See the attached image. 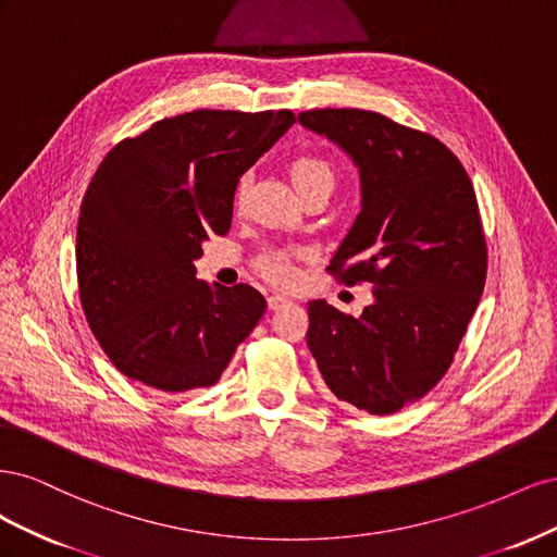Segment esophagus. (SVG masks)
<instances>
[{"mask_svg": "<svg viewBox=\"0 0 557 557\" xmlns=\"http://www.w3.org/2000/svg\"><path fill=\"white\" fill-rule=\"evenodd\" d=\"M267 305H269V309L278 311V309H283V307L293 305V301H290L288 297H283V295H269V297H267Z\"/></svg>", "mask_w": 557, "mask_h": 557, "instance_id": "esophagus-1", "label": "esophagus"}]
</instances>
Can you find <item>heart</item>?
I'll return each mask as SVG.
<instances>
[{"label":"heart","mask_w":557,"mask_h":557,"mask_svg":"<svg viewBox=\"0 0 557 557\" xmlns=\"http://www.w3.org/2000/svg\"><path fill=\"white\" fill-rule=\"evenodd\" d=\"M290 176L301 197L311 193H332L336 185V166L323 156H299L290 162ZM246 181L239 183L237 201H244ZM307 248H267L256 260V269L262 278L274 285H290L297 278L295 260L307 258Z\"/></svg>","instance_id":"heart-1"}]
</instances>
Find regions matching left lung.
I'll return each instance as SVG.
<instances>
[{"instance_id":"obj_1","label":"left lung","mask_w":557,"mask_h":557,"mask_svg":"<svg viewBox=\"0 0 557 557\" xmlns=\"http://www.w3.org/2000/svg\"><path fill=\"white\" fill-rule=\"evenodd\" d=\"M299 123L358 164L362 211L327 272L374 295L360 315L309 301L307 344L336 397L395 413L442 381L479 307L487 248L474 185L440 139L383 113L313 109Z\"/></svg>"}]
</instances>
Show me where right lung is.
<instances>
[{
    "instance_id": "obj_1",
    "label": "right lung",
    "mask_w": 557,
    "mask_h": 557,
    "mask_svg": "<svg viewBox=\"0 0 557 557\" xmlns=\"http://www.w3.org/2000/svg\"><path fill=\"white\" fill-rule=\"evenodd\" d=\"M295 113L197 109L115 144L88 185L76 230L83 313L117 372L153 391L213 385L267 301L195 278L209 234H227L234 190Z\"/></svg>"
}]
</instances>
